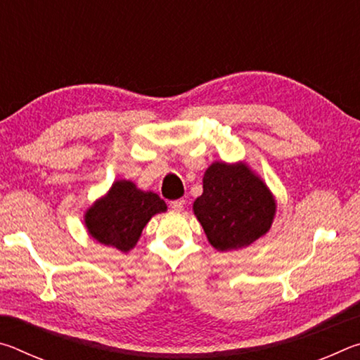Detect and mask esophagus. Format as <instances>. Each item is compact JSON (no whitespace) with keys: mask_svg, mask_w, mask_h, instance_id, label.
Listing matches in <instances>:
<instances>
[{"mask_svg":"<svg viewBox=\"0 0 360 360\" xmlns=\"http://www.w3.org/2000/svg\"><path fill=\"white\" fill-rule=\"evenodd\" d=\"M184 205H186V200L179 198V200H174V202L169 203V208H172L173 211H181L182 208H184Z\"/></svg>","mask_w":360,"mask_h":360,"instance_id":"esophagus-1","label":"esophagus"}]
</instances>
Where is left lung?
I'll return each instance as SVG.
<instances>
[{"label": "left lung", "mask_w": 360, "mask_h": 360, "mask_svg": "<svg viewBox=\"0 0 360 360\" xmlns=\"http://www.w3.org/2000/svg\"><path fill=\"white\" fill-rule=\"evenodd\" d=\"M193 212L217 251L252 245L271 227L275 198L246 163L214 162L203 176V193Z\"/></svg>", "instance_id": "left-lung-1"}]
</instances>
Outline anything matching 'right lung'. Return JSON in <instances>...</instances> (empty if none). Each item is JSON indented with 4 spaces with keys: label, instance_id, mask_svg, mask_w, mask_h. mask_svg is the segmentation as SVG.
Masks as SVG:
<instances>
[{
    "label": "right lung",
    "instance_id": "1",
    "mask_svg": "<svg viewBox=\"0 0 360 360\" xmlns=\"http://www.w3.org/2000/svg\"><path fill=\"white\" fill-rule=\"evenodd\" d=\"M165 211L167 205L157 193L143 192L131 181L120 179L90 206L84 222L90 236L101 245L129 252L150 217Z\"/></svg>",
    "mask_w": 360,
    "mask_h": 360
}]
</instances>
